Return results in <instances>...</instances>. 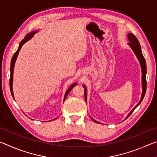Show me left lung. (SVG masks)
Wrapping results in <instances>:
<instances>
[{"label": "left lung", "instance_id": "left-lung-1", "mask_svg": "<svg viewBox=\"0 0 157 157\" xmlns=\"http://www.w3.org/2000/svg\"><path fill=\"white\" fill-rule=\"evenodd\" d=\"M127 38H128V40H129V43L127 44L129 46V47L131 48L132 50H133V52H134L135 55H136L138 60H139V62L140 63V68H141V72H142V94H141V97H140V100L139 102V103L135 106V107L133 109L130 111V112L128 113V115H127V118L128 117L130 114H131L134 110L136 109L138 106H139L140 102H142V100L143 99V98L145 96V92H146V86H147V82H146V73H147V68H146V62H145V58L143 57V55L142 54V52H141V49H140V45L139 44V41H138V39H136V37L135 36L134 34L132 33H128L127 34ZM83 87L84 89V98H85V101H86V102H87V100H86V98H87V91H86V86L83 85ZM91 119L93 121H94L95 123H100L99 122L96 121L95 120H94V118Z\"/></svg>", "mask_w": 157, "mask_h": 157}]
</instances>
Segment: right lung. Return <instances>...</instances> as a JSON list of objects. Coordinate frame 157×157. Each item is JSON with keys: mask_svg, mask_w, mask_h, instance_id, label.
Instances as JSON below:
<instances>
[{"mask_svg": "<svg viewBox=\"0 0 157 157\" xmlns=\"http://www.w3.org/2000/svg\"><path fill=\"white\" fill-rule=\"evenodd\" d=\"M39 30H34V31H33L31 32V33H28L27 35H26L24 39H23L22 41H21L20 42L19 44V46H18V50H17V52H16L14 53V55H13L12 57V61H11V64H10V91H11V94H12V95L13 98H14V93H13V88H12V86H13V73H14V64H15V62H16V60H17V57H18V53H19V51L21 48H22L23 45L25 43H26V42L28 41L30 39H31L34 36V34H35L36 33H38ZM77 85V83L75 82V83H73L71 86L69 87V88L66 90V91L65 93V95H64V98H63V102H64V100H66V97H67L68 94H69V92H70L71 90H72V89L73 88L74 86H76Z\"/></svg>", "mask_w": 157, "mask_h": 157, "instance_id": "obj_1", "label": "right lung"}]
</instances>
